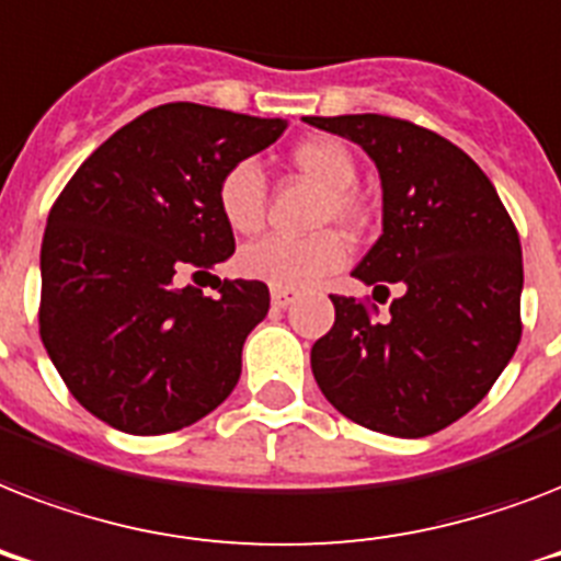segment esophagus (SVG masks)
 Here are the masks:
<instances>
[{
  "mask_svg": "<svg viewBox=\"0 0 561 561\" xmlns=\"http://www.w3.org/2000/svg\"><path fill=\"white\" fill-rule=\"evenodd\" d=\"M294 299H297V297H294V290H273V294H271L273 308H279V311H282V308H288Z\"/></svg>",
  "mask_w": 561,
  "mask_h": 561,
  "instance_id": "obj_1",
  "label": "esophagus"
}]
</instances>
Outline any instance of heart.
<instances>
[{
    "instance_id": "1",
    "label": "heart",
    "mask_w": 561,
    "mask_h": 561,
    "mask_svg": "<svg viewBox=\"0 0 561 561\" xmlns=\"http://www.w3.org/2000/svg\"><path fill=\"white\" fill-rule=\"evenodd\" d=\"M290 162L317 186L325 188L320 224L358 227L360 203L352 194L358 183V165L350 148L329 136H311L290 151ZM264 174L253 160L236 162L218 183L220 215L236 232H255L264 220ZM346 262V241L334 229L308 238L267 236L247 244L238 255V267L247 279L264 282L273 290H308Z\"/></svg>"
}]
</instances>
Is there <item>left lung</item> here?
Listing matches in <instances>:
<instances>
[{"label": "left lung", "instance_id": "8db88e82", "mask_svg": "<svg viewBox=\"0 0 561 561\" xmlns=\"http://www.w3.org/2000/svg\"><path fill=\"white\" fill-rule=\"evenodd\" d=\"M306 122L375 162L381 236L352 276L373 297L399 290L383 323L332 297L334 325L311 346V373L369 431L436 434L492 390L522 341L518 232L478 162L434 130L375 113Z\"/></svg>", "mask_w": 561, "mask_h": 561}]
</instances>
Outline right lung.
<instances>
[{"instance_id": "1", "label": "right lung", "mask_w": 561, "mask_h": 561, "mask_svg": "<svg viewBox=\"0 0 561 561\" xmlns=\"http://www.w3.org/2000/svg\"><path fill=\"white\" fill-rule=\"evenodd\" d=\"M285 118L162 104L110 136L48 211L39 337L72 396L136 436L194 425L236 390L267 285L180 288L236 253L218 183L285 134ZM194 273V276H197Z\"/></svg>"}]
</instances>
